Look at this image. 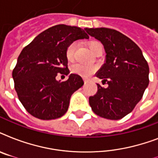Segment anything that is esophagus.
I'll list each match as a JSON object with an SVG mask.
<instances>
[{
    "mask_svg": "<svg viewBox=\"0 0 158 158\" xmlns=\"http://www.w3.org/2000/svg\"><path fill=\"white\" fill-rule=\"evenodd\" d=\"M84 83H88V82H89V79H84Z\"/></svg>",
    "mask_w": 158,
    "mask_h": 158,
    "instance_id": "1",
    "label": "esophagus"
}]
</instances>
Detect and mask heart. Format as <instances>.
I'll use <instances>...</instances> for the list:
<instances>
[{
  "instance_id": "1",
  "label": "heart",
  "mask_w": 158,
  "mask_h": 158,
  "mask_svg": "<svg viewBox=\"0 0 158 158\" xmlns=\"http://www.w3.org/2000/svg\"><path fill=\"white\" fill-rule=\"evenodd\" d=\"M77 42H73L67 47L65 50V56L69 61H72L74 60V52L77 48ZM101 45L98 42H91L89 43V49L93 52L97 47ZM71 71L74 74H79L83 77H89L96 71V67L90 64H74L71 66Z\"/></svg>"
}]
</instances>
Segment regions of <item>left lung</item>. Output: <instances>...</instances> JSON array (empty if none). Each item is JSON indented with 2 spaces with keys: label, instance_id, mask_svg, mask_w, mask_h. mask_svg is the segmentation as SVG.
I'll use <instances>...</instances> for the list:
<instances>
[{
  "label": "left lung",
  "instance_id": "8db88e82",
  "mask_svg": "<svg viewBox=\"0 0 158 158\" xmlns=\"http://www.w3.org/2000/svg\"><path fill=\"white\" fill-rule=\"evenodd\" d=\"M88 33L102 43L106 61L97 77L108 87L98 85L89 98L95 114L109 120H120L133 110L149 84V67L142 51L130 38L107 28H88Z\"/></svg>",
  "mask_w": 158,
  "mask_h": 158
}]
</instances>
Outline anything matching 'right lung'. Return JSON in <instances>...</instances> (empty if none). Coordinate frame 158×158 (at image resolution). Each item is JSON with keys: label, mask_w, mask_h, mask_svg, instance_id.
Instances as JSON below:
<instances>
[{"label": "right lung", "mask_w": 158, "mask_h": 158, "mask_svg": "<svg viewBox=\"0 0 158 158\" xmlns=\"http://www.w3.org/2000/svg\"><path fill=\"white\" fill-rule=\"evenodd\" d=\"M75 26L58 24L38 34L23 48L12 72L15 89L29 114L41 120L61 117L68 110L70 97L84 85L79 74H70L66 81L57 74H69L65 50L78 39L89 38Z\"/></svg>", "instance_id": "right-lung-1"}]
</instances>
